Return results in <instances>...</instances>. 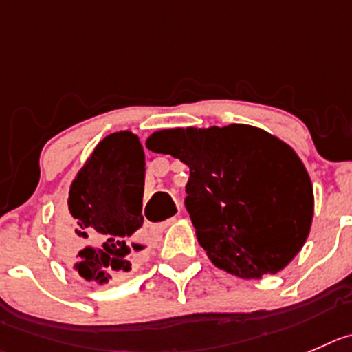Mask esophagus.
Listing matches in <instances>:
<instances>
[{"instance_id": "obj_1", "label": "esophagus", "mask_w": 352, "mask_h": 352, "mask_svg": "<svg viewBox=\"0 0 352 352\" xmlns=\"http://www.w3.org/2000/svg\"><path fill=\"white\" fill-rule=\"evenodd\" d=\"M174 221H176V217H170V219L162 221V223L152 224V232H153V233H160V232H164V230H166L167 226H170V224H173Z\"/></svg>"}]
</instances>
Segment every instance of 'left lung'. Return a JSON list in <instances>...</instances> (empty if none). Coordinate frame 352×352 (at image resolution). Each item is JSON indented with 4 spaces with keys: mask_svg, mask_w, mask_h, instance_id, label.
Here are the masks:
<instances>
[{
    "mask_svg": "<svg viewBox=\"0 0 352 352\" xmlns=\"http://www.w3.org/2000/svg\"><path fill=\"white\" fill-rule=\"evenodd\" d=\"M146 148L190 167L185 206L214 266L240 278L282 271L313 221L309 174L276 136L247 124L157 131Z\"/></svg>",
    "mask_w": 352,
    "mask_h": 352,
    "instance_id": "8db88e82",
    "label": "left lung"
}]
</instances>
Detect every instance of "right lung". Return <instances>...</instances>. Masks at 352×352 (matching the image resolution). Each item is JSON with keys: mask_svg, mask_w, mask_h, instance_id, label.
Returning <instances> with one entry per match:
<instances>
[{"mask_svg": "<svg viewBox=\"0 0 352 352\" xmlns=\"http://www.w3.org/2000/svg\"><path fill=\"white\" fill-rule=\"evenodd\" d=\"M145 153L138 136L112 133L96 145L70 185L58 245L74 270L100 285L131 271L142 240Z\"/></svg>", "mask_w": 352, "mask_h": 352, "instance_id": "add662e5", "label": "right lung"}]
</instances>
